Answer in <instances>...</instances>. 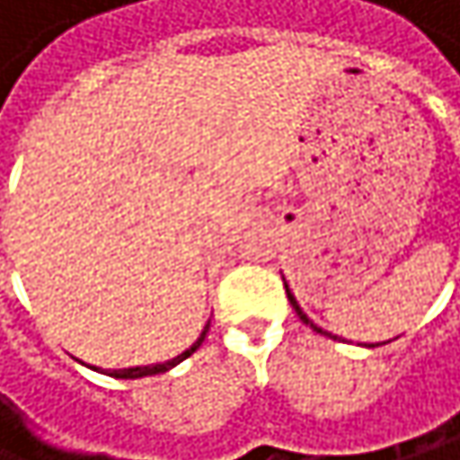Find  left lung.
<instances>
[{"label":"left lung","mask_w":460,"mask_h":460,"mask_svg":"<svg viewBox=\"0 0 460 460\" xmlns=\"http://www.w3.org/2000/svg\"><path fill=\"white\" fill-rule=\"evenodd\" d=\"M284 287H287V284H284ZM287 297H289V304H292V309H295V312H297V317H300V320H304V323H306V325H309V328H314V331H317V333H325V331H323V328H320V325H314V323H312V320H309V317H306V314H304V309H300V306H297V300H295V295H292V292H289V287H287ZM325 337H331V333H325Z\"/></svg>","instance_id":"obj_1"}]
</instances>
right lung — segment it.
Listing matches in <instances>:
<instances>
[{
    "mask_svg": "<svg viewBox=\"0 0 460 460\" xmlns=\"http://www.w3.org/2000/svg\"><path fill=\"white\" fill-rule=\"evenodd\" d=\"M207 331H209V325L201 331V337L192 342L184 353H179L176 358H171V361H163V364H148V367H129V369H110L107 376H112V378H146V376H160V373H168L171 367H176L179 361H184L187 356H192L199 348H201V342H204V337H207ZM96 369V367H93Z\"/></svg>",
    "mask_w": 460,
    "mask_h": 460,
    "instance_id": "obj_1",
    "label": "right lung"
}]
</instances>
